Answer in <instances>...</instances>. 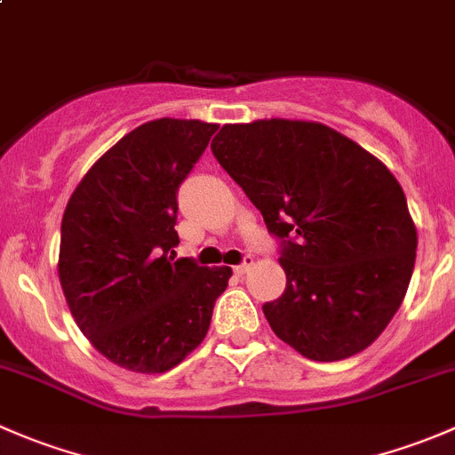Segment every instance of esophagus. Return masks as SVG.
Instances as JSON below:
<instances>
[{
    "label": "esophagus",
    "mask_w": 455,
    "mask_h": 455,
    "mask_svg": "<svg viewBox=\"0 0 455 455\" xmlns=\"http://www.w3.org/2000/svg\"><path fill=\"white\" fill-rule=\"evenodd\" d=\"M253 264H255L253 255H246L244 261H242L240 266H235V273H237V275H246L251 268H253Z\"/></svg>",
    "instance_id": "esophagus-1"
}]
</instances>
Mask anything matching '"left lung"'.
Wrapping results in <instances>:
<instances>
[{
    "label": "left lung",
    "mask_w": 455,
    "mask_h": 455,
    "mask_svg": "<svg viewBox=\"0 0 455 455\" xmlns=\"http://www.w3.org/2000/svg\"><path fill=\"white\" fill-rule=\"evenodd\" d=\"M211 151L282 242L286 291L261 306L273 332L323 363L374 343L405 299L419 244L392 172L313 121L224 125Z\"/></svg>",
    "instance_id": "obj_1"
}]
</instances>
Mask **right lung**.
Listing matches in <instances>:
<instances>
[{"mask_svg":"<svg viewBox=\"0 0 455 455\" xmlns=\"http://www.w3.org/2000/svg\"><path fill=\"white\" fill-rule=\"evenodd\" d=\"M218 125L158 118L105 151L68 200L59 279L92 346L160 374L200 346L233 270L176 259L178 187Z\"/></svg>","mask_w":455,"mask_h":455,"instance_id":"add662e5","label":"right lung"}]
</instances>
